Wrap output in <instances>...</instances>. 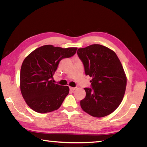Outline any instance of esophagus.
<instances>
[{
	"label": "esophagus",
	"mask_w": 147,
	"mask_h": 147,
	"mask_svg": "<svg viewBox=\"0 0 147 147\" xmlns=\"http://www.w3.org/2000/svg\"><path fill=\"white\" fill-rule=\"evenodd\" d=\"M69 89H70V91H74L75 90V88H74V87H69Z\"/></svg>",
	"instance_id": "esophagus-1"
}]
</instances>
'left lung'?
Wrapping results in <instances>:
<instances>
[{"label": "left lung", "instance_id": "8db88e82", "mask_svg": "<svg viewBox=\"0 0 147 147\" xmlns=\"http://www.w3.org/2000/svg\"><path fill=\"white\" fill-rule=\"evenodd\" d=\"M78 56L86 75L92 77L90 88H84L86 97L82 109L94 117L112 113L121 104L126 86V78L116 53L109 48L94 44L79 48Z\"/></svg>", "mask_w": 147, "mask_h": 147}]
</instances>
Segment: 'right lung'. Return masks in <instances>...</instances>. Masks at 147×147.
Returning a JSON list of instances; mask_svg holds the SVG:
<instances>
[{"label": "right lung", "mask_w": 147, "mask_h": 147, "mask_svg": "<svg viewBox=\"0 0 147 147\" xmlns=\"http://www.w3.org/2000/svg\"><path fill=\"white\" fill-rule=\"evenodd\" d=\"M77 48L44 45L26 57L20 71L21 94L30 109L45 113L58 109L68 95L67 86L52 82L59 62L76 53Z\"/></svg>", "instance_id": "add662e5"}]
</instances>
